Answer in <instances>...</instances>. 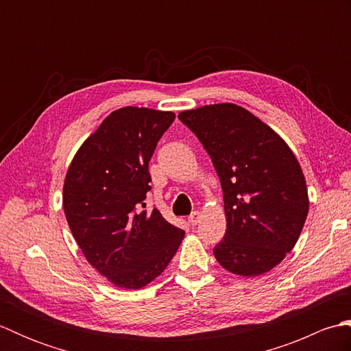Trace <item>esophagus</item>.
Listing matches in <instances>:
<instances>
[{"label": "esophagus", "instance_id": "obj_1", "mask_svg": "<svg viewBox=\"0 0 351 351\" xmlns=\"http://www.w3.org/2000/svg\"><path fill=\"white\" fill-rule=\"evenodd\" d=\"M199 221H200V213H199V211L191 213L190 217H189V223H190V225H191V226H196Z\"/></svg>", "mask_w": 351, "mask_h": 351}]
</instances>
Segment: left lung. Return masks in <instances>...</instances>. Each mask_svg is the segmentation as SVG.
I'll use <instances>...</instances> for the list:
<instances>
[{
  "instance_id": "1",
  "label": "left lung",
  "mask_w": 351,
  "mask_h": 351,
  "mask_svg": "<svg viewBox=\"0 0 351 351\" xmlns=\"http://www.w3.org/2000/svg\"><path fill=\"white\" fill-rule=\"evenodd\" d=\"M178 119L204 145L220 178L226 232L215 259L249 278L270 271L293 250L309 211L299 161L270 126L235 104L187 110Z\"/></svg>"
}]
</instances>
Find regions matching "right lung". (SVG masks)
Instances as JSON below:
<instances>
[{
    "label": "right lung",
    "instance_id": "obj_1",
    "mask_svg": "<svg viewBox=\"0 0 351 351\" xmlns=\"http://www.w3.org/2000/svg\"><path fill=\"white\" fill-rule=\"evenodd\" d=\"M171 111L125 107L88 137L66 173V220L86 259L119 288L138 289L160 276L184 230L154 208L149 161L173 123Z\"/></svg>",
    "mask_w": 351,
    "mask_h": 351
}]
</instances>
